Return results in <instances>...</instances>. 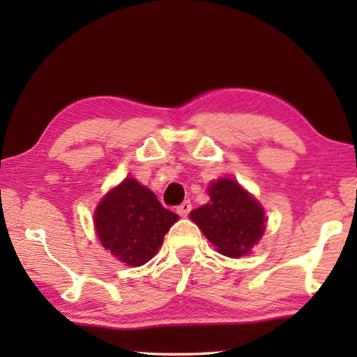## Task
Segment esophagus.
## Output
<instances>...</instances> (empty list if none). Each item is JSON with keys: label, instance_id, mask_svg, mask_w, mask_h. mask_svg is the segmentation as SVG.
Returning <instances> with one entry per match:
<instances>
[{"label": "esophagus", "instance_id": "34e87169", "mask_svg": "<svg viewBox=\"0 0 357 357\" xmlns=\"http://www.w3.org/2000/svg\"><path fill=\"white\" fill-rule=\"evenodd\" d=\"M190 211H192V204H190V202H184V203H181L179 206L176 208V213H178L181 217H187V215H189Z\"/></svg>", "mask_w": 357, "mask_h": 357}]
</instances>
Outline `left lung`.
Masks as SVG:
<instances>
[{
  "label": "left lung",
  "mask_w": 357,
  "mask_h": 357,
  "mask_svg": "<svg viewBox=\"0 0 357 357\" xmlns=\"http://www.w3.org/2000/svg\"><path fill=\"white\" fill-rule=\"evenodd\" d=\"M208 192L209 203L193 209L190 219L222 255H247L264 233L263 206L234 179H217Z\"/></svg>",
  "instance_id": "left-lung-1"
}]
</instances>
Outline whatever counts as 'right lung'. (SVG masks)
I'll return each instance as SVG.
<instances>
[{
	"label": "right lung",
	"mask_w": 357,
	"mask_h": 357,
	"mask_svg": "<svg viewBox=\"0 0 357 357\" xmlns=\"http://www.w3.org/2000/svg\"><path fill=\"white\" fill-rule=\"evenodd\" d=\"M178 219V214L162 206L154 192L132 178L108 192L94 211L100 244L128 266L148 263Z\"/></svg>",
	"instance_id": "right-lung-1"
}]
</instances>
